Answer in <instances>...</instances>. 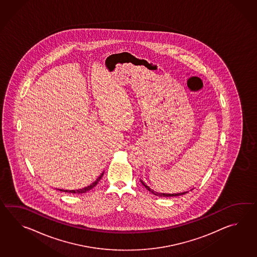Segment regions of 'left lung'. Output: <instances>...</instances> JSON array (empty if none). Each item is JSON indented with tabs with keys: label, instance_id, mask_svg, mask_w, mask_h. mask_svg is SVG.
<instances>
[{
	"label": "left lung",
	"instance_id": "8db88e82",
	"mask_svg": "<svg viewBox=\"0 0 257 257\" xmlns=\"http://www.w3.org/2000/svg\"><path fill=\"white\" fill-rule=\"evenodd\" d=\"M142 182V186H145V188L147 189L148 191L151 192V193H153V195H155V196H158V197H176V196H182V195H185L186 194L187 192H183V193H178V194H164V193H158V192H155L153 189H151L149 186L143 182V181L141 180Z\"/></svg>",
	"mask_w": 257,
	"mask_h": 257
}]
</instances>
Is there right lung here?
Listing matches in <instances>:
<instances>
[{
    "label": "right lung",
    "instance_id": "1",
    "mask_svg": "<svg viewBox=\"0 0 257 257\" xmlns=\"http://www.w3.org/2000/svg\"><path fill=\"white\" fill-rule=\"evenodd\" d=\"M103 175H104V173H102V174L100 175V176H99L98 178H97L96 180L94 181L92 185L86 186V187H84V188L76 189V190H63V189H59V190H60V191L66 192V193H71V194H82V193H86V192L89 191V190H91L92 188H93L94 186H96V185L98 184L99 181L101 180V178L103 177Z\"/></svg>",
    "mask_w": 257,
    "mask_h": 257
}]
</instances>
